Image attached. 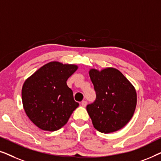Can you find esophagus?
Wrapping results in <instances>:
<instances>
[{"label": "esophagus", "mask_w": 161, "mask_h": 161, "mask_svg": "<svg viewBox=\"0 0 161 161\" xmlns=\"http://www.w3.org/2000/svg\"><path fill=\"white\" fill-rule=\"evenodd\" d=\"M86 105H87V102L86 100H83L82 102H81V105H82L83 107H86Z\"/></svg>", "instance_id": "obj_1"}]
</instances>
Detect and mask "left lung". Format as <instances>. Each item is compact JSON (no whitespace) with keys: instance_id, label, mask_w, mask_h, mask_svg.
Masks as SVG:
<instances>
[{"instance_id":"left-lung-1","label":"left lung","mask_w":161,"mask_h":161,"mask_svg":"<svg viewBox=\"0 0 161 161\" xmlns=\"http://www.w3.org/2000/svg\"><path fill=\"white\" fill-rule=\"evenodd\" d=\"M90 78L96 92V100L86 110L94 127L104 133L122 129L133 117L137 94L132 83L120 71L108 67L91 69Z\"/></svg>"}]
</instances>
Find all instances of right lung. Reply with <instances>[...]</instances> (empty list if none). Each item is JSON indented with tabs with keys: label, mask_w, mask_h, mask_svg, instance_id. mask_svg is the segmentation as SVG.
<instances>
[{
	"label": "right lung",
	"mask_w": 161,
	"mask_h": 161,
	"mask_svg": "<svg viewBox=\"0 0 161 161\" xmlns=\"http://www.w3.org/2000/svg\"><path fill=\"white\" fill-rule=\"evenodd\" d=\"M78 69L75 64L51 61L26 79L22 101L28 117L43 130L56 131L67 124L78 103L73 98L67 79Z\"/></svg>",
	"instance_id": "add662e5"
}]
</instances>
